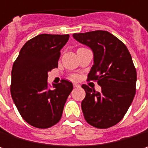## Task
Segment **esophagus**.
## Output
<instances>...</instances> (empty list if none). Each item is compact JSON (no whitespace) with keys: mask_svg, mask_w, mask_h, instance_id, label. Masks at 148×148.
Here are the masks:
<instances>
[{"mask_svg":"<svg viewBox=\"0 0 148 148\" xmlns=\"http://www.w3.org/2000/svg\"><path fill=\"white\" fill-rule=\"evenodd\" d=\"M79 84H77V83H74V87H79Z\"/></svg>","mask_w":148,"mask_h":148,"instance_id":"esophagus-1","label":"esophagus"}]
</instances>
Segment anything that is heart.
<instances>
[{
  "label": "heart",
  "instance_id": "1",
  "mask_svg": "<svg viewBox=\"0 0 148 148\" xmlns=\"http://www.w3.org/2000/svg\"><path fill=\"white\" fill-rule=\"evenodd\" d=\"M71 78H72L73 79H77V76H76V75H72Z\"/></svg>",
  "mask_w": 148,
  "mask_h": 148
}]
</instances>
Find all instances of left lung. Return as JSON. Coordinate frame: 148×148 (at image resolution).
I'll use <instances>...</instances> for the list:
<instances>
[{
    "instance_id": "obj_1",
    "label": "left lung",
    "mask_w": 148,
    "mask_h": 148,
    "mask_svg": "<svg viewBox=\"0 0 148 148\" xmlns=\"http://www.w3.org/2000/svg\"><path fill=\"white\" fill-rule=\"evenodd\" d=\"M73 37L92 49L94 64L87 80L101 86V92H97L82 85L84 117L95 128L112 127L123 118L135 95L137 74L131 55L126 45L106 31L74 33Z\"/></svg>"
}]
</instances>
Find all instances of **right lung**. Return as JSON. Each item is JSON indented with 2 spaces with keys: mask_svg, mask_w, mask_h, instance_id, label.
I'll return each instance as SVG.
<instances>
[{
  "mask_svg": "<svg viewBox=\"0 0 148 148\" xmlns=\"http://www.w3.org/2000/svg\"><path fill=\"white\" fill-rule=\"evenodd\" d=\"M69 34H40L28 40L12 69L11 96L22 118L30 125L48 129L56 124L73 90L66 79L48 88V72L58 67L61 49Z\"/></svg>",
  "mask_w": 148,
  "mask_h": 148,
  "instance_id": "right-lung-1",
  "label": "right lung"
}]
</instances>
